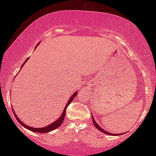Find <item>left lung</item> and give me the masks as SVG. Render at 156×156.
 Masks as SVG:
<instances>
[{"instance_id": "left-lung-1", "label": "left lung", "mask_w": 156, "mask_h": 156, "mask_svg": "<svg viewBox=\"0 0 156 156\" xmlns=\"http://www.w3.org/2000/svg\"><path fill=\"white\" fill-rule=\"evenodd\" d=\"M91 115H92V113H91ZM92 116V120H93V123H94V126H96V127L98 129L99 131H102V133H105V134H107V135H109V136H120V135H121V134H124V133H118V134H114V133H109V132L108 131H106L105 130H104L103 129H102L101 127H100V126L98 125V124L96 123V121H95V120H94V116H93V115H91Z\"/></svg>"}]
</instances>
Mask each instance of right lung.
Segmentation results:
<instances>
[{"label":"right lung","instance_id":"obj_1","mask_svg":"<svg viewBox=\"0 0 156 156\" xmlns=\"http://www.w3.org/2000/svg\"><path fill=\"white\" fill-rule=\"evenodd\" d=\"M39 44H40V43H38V44H37V45L36 46V48L37 47H38V45ZM28 59H29V58H27V60H25V61L23 63V65H22V66H21L20 70H21V69H22V67H23V66H24V65L25 64V62L27 61ZM17 74H18V73H17ZM15 78H16V77H15ZM76 96H77V91H76L74 94H73L72 95V96L70 97V98L69 99L67 103L66 104L65 109H64V110H63L62 114H61V115L60 116L58 119L56 120V121H55V122H53L52 123L50 124V125H49L48 126H44V127L35 128V127H31V126H28V125H25V124L23 123V122H22V121H21V120L19 119V118H18V116L16 115V113H15L14 110L13 109V108H12V111H13V113H14V116L16 117V120L18 121V122H19L21 125L24 126V127H25V129H29V130H30V131H33V132H36V133H47V132H49V131H53V130H54V129H57L58 127H59V126H60V125H61V124L62 123L63 120H64V119H65V113H66V109H67V107L69 106V104L71 103V102H72L73 101V98H75Z\"/></svg>","mask_w":156,"mask_h":156}]
</instances>
